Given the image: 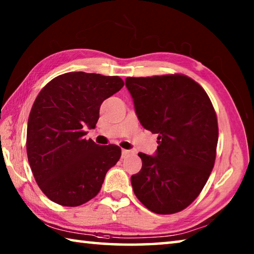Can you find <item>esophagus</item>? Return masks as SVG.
Returning a JSON list of instances; mask_svg holds the SVG:
<instances>
[{
	"label": "esophagus",
	"instance_id": "esophagus-1",
	"mask_svg": "<svg viewBox=\"0 0 254 254\" xmlns=\"http://www.w3.org/2000/svg\"><path fill=\"white\" fill-rule=\"evenodd\" d=\"M132 153H133V151H131V150L123 149V150H122V158H126V157L128 156V154H132Z\"/></svg>",
	"mask_w": 254,
	"mask_h": 254
}]
</instances>
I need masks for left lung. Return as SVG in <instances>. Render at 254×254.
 I'll list each match as a JSON object with an SVG mask.
<instances>
[{
    "label": "left lung",
    "instance_id": "left-lung-1",
    "mask_svg": "<svg viewBox=\"0 0 254 254\" xmlns=\"http://www.w3.org/2000/svg\"><path fill=\"white\" fill-rule=\"evenodd\" d=\"M126 85L144 128L157 133V153L142 152L131 177L136 198L157 214H175L194 201L212 173L217 117L207 93L183 74L127 77Z\"/></svg>",
    "mask_w": 254,
    "mask_h": 254
}]
</instances>
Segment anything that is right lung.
Returning a JSON list of instances; mask_svg holds the SVG:
<instances>
[{
  "label": "right lung",
  "instance_id": "right-lung-1",
  "mask_svg": "<svg viewBox=\"0 0 254 254\" xmlns=\"http://www.w3.org/2000/svg\"><path fill=\"white\" fill-rule=\"evenodd\" d=\"M123 86L119 76L66 72L38 94L28 120L27 154L38 186L50 200L74 207L100 192L121 148L86 140L84 127H95L103 101Z\"/></svg>",
  "mask_w": 254,
  "mask_h": 254
}]
</instances>
